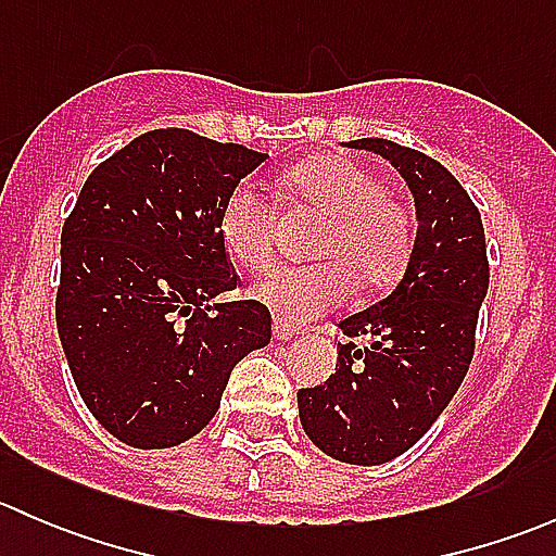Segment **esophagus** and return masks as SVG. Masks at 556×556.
I'll return each instance as SVG.
<instances>
[{
  "label": "esophagus",
  "mask_w": 556,
  "mask_h": 556,
  "mask_svg": "<svg viewBox=\"0 0 556 556\" xmlns=\"http://www.w3.org/2000/svg\"><path fill=\"white\" fill-rule=\"evenodd\" d=\"M293 336H299V328L288 325L285 319H274V339L288 341V339H293Z\"/></svg>",
  "instance_id": "obj_1"
}]
</instances>
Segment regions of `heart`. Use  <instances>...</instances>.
Here are the masks:
<instances>
[{
	"label": "heart",
	"mask_w": 556,
	"mask_h": 556,
	"mask_svg": "<svg viewBox=\"0 0 556 556\" xmlns=\"http://www.w3.org/2000/svg\"><path fill=\"white\" fill-rule=\"evenodd\" d=\"M288 204L325 217L312 247L319 263L279 266L250 290L257 304L290 325L319 317L357 293H382L412 255V215L387 190L384 179L344 155H319L293 166L279 182ZM274 206L247 185L226 195L217 237L233 263L257 271L271 261Z\"/></svg>",
	"instance_id": "heart-1"
}]
</instances>
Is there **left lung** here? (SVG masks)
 <instances>
[{"label":"left lung","mask_w":556,"mask_h":556,"mask_svg":"<svg viewBox=\"0 0 556 556\" xmlns=\"http://www.w3.org/2000/svg\"><path fill=\"white\" fill-rule=\"evenodd\" d=\"M346 148L390 161L417 210L406 271L390 295L341 319L336 374L299 390L306 435L328 457L382 465L412 450L468 374L490 288L481 215L450 169L390 139Z\"/></svg>","instance_id":"left-lung-1"}]
</instances>
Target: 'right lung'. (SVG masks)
<instances>
[{
	"instance_id": "1",
	"label": "right lung",
	"mask_w": 556,
	"mask_h": 556,
	"mask_svg": "<svg viewBox=\"0 0 556 556\" xmlns=\"http://www.w3.org/2000/svg\"><path fill=\"white\" fill-rule=\"evenodd\" d=\"M185 128L142 134L99 164L61 231L55 325L77 392L137 450L193 439L233 366L271 341L217 237L226 195L266 161Z\"/></svg>"
}]
</instances>
